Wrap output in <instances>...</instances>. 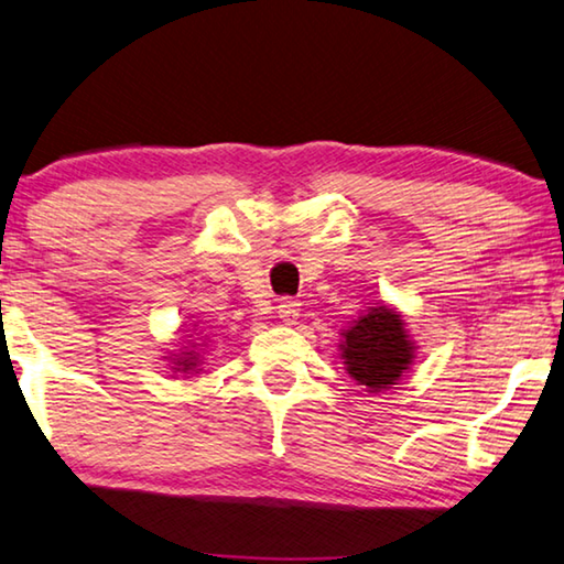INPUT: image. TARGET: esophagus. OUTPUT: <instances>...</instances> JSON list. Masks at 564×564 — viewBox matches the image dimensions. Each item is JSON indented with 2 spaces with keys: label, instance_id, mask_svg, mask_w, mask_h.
Wrapping results in <instances>:
<instances>
[{
  "label": "esophagus",
  "instance_id": "obj_1",
  "mask_svg": "<svg viewBox=\"0 0 564 564\" xmlns=\"http://www.w3.org/2000/svg\"><path fill=\"white\" fill-rule=\"evenodd\" d=\"M301 315V303L293 301V299H283L279 303V317L285 323V325H293L295 321H299Z\"/></svg>",
  "mask_w": 564,
  "mask_h": 564
}]
</instances>
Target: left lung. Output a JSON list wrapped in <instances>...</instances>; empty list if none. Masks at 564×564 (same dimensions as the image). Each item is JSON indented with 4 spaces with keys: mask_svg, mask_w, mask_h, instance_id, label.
Masks as SVG:
<instances>
[{
    "mask_svg": "<svg viewBox=\"0 0 564 564\" xmlns=\"http://www.w3.org/2000/svg\"><path fill=\"white\" fill-rule=\"evenodd\" d=\"M345 370L357 384L382 392L402 380L414 360V343L406 335L402 315L389 305H372L343 330Z\"/></svg>",
    "mask_w": 564,
    "mask_h": 564,
    "instance_id": "8db88e82",
    "label": "left lung"
}]
</instances>
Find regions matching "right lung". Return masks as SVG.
I'll return each instance as SVG.
<instances>
[{
  "label": "right lung",
  "instance_id": "right-lung-1",
  "mask_svg": "<svg viewBox=\"0 0 564 564\" xmlns=\"http://www.w3.org/2000/svg\"><path fill=\"white\" fill-rule=\"evenodd\" d=\"M197 343H187V347H184V350L182 352H177L175 357H170V360H172V370H175V372H184V375H189V372H194V370H197V367L202 365L199 360H202V357H199V352H197Z\"/></svg>",
  "mask_w": 564,
  "mask_h": 564
}]
</instances>
